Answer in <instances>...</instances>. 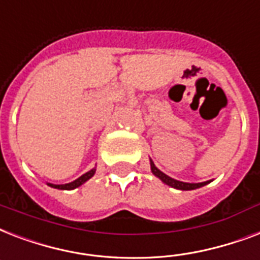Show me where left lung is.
Listing matches in <instances>:
<instances>
[{"mask_svg":"<svg viewBox=\"0 0 260 260\" xmlns=\"http://www.w3.org/2000/svg\"><path fill=\"white\" fill-rule=\"evenodd\" d=\"M150 171H152V174L161 180L162 183H166L167 186L172 187V188H176V190H182V191H188V190H195V188H201V187L206 186L209 183L212 182V180H207V182H202V183H187V182H180V180H176V179L171 178L168 175H166L164 172L158 170L157 167L154 166V162L150 160Z\"/></svg>","mask_w":260,"mask_h":260,"instance_id":"obj_1","label":"left lung"}]
</instances>
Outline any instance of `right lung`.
Returning <instances> with one entry per match:
<instances>
[{"instance_id":"1","label":"right lung","mask_w":260,"mask_h":260,"mask_svg":"<svg viewBox=\"0 0 260 260\" xmlns=\"http://www.w3.org/2000/svg\"><path fill=\"white\" fill-rule=\"evenodd\" d=\"M94 172H96V168H92V170L88 171L86 174L81 175L80 178L73 180V182L66 183V184H53V183H47V186L53 187V188H58V190H74V188L82 186L86 180H89V179L94 175Z\"/></svg>"}]
</instances>
